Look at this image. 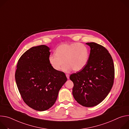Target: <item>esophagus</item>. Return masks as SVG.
I'll return each instance as SVG.
<instances>
[{
  "mask_svg": "<svg viewBox=\"0 0 129 129\" xmlns=\"http://www.w3.org/2000/svg\"><path fill=\"white\" fill-rule=\"evenodd\" d=\"M66 76H67V77L68 79H69V78H70V75H69V74H66Z\"/></svg>",
  "mask_w": 129,
  "mask_h": 129,
  "instance_id": "esophagus-1",
  "label": "esophagus"
}]
</instances>
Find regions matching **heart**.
<instances>
[{"label": "heart", "mask_w": 129, "mask_h": 129, "mask_svg": "<svg viewBox=\"0 0 129 129\" xmlns=\"http://www.w3.org/2000/svg\"><path fill=\"white\" fill-rule=\"evenodd\" d=\"M89 55L88 48L82 44H65L57 47L55 54L50 55L48 59L52 68L56 71L60 70L64 61L63 70L69 71L72 69L77 72L87 65Z\"/></svg>", "instance_id": "heart-1"}]
</instances>
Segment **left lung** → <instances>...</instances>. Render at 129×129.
<instances>
[{
    "label": "left lung",
    "instance_id": "left-lung-1",
    "mask_svg": "<svg viewBox=\"0 0 129 129\" xmlns=\"http://www.w3.org/2000/svg\"><path fill=\"white\" fill-rule=\"evenodd\" d=\"M91 48L89 61L81 70L70 79L74 83L73 95L77 102L92 107L102 102L111 91L115 77L112 57L104 46L88 42Z\"/></svg>",
    "mask_w": 129,
    "mask_h": 129
}]
</instances>
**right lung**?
I'll use <instances>...</instances> for the list:
<instances>
[{"instance_id": "1", "label": "right lung", "mask_w": 129, "mask_h": 129, "mask_svg": "<svg viewBox=\"0 0 129 129\" xmlns=\"http://www.w3.org/2000/svg\"><path fill=\"white\" fill-rule=\"evenodd\" d=\"M49 50L45 45L27 50L19 59L15 75L23 101L28 107L39 111L53 106L67 80L64 72L54 70L50 65Z\"/></svg>"}]
</instances>
